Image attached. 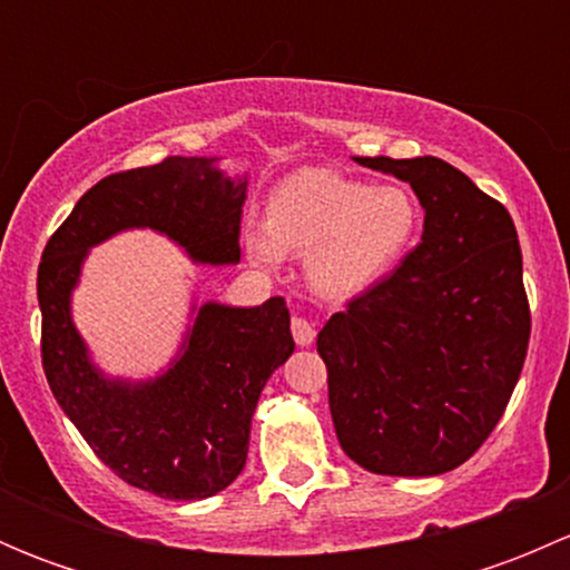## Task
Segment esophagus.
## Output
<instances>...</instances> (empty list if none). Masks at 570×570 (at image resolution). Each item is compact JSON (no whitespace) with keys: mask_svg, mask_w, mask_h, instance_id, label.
<instances>
[{"mask_svg":"<svg viewBox=\"0 0 570 570\" xmlns=\"http://www.w3.org/2000/svg\"><path fill=\"white\" fill-rule=\"evenodd\" d=\"M292 336H295V342L301 344V347H308V344L314 342V336H317V327H314V322H308L306 317H292Z\"/></svg>","mask_w":570,"mask_h":570,"instance_id":"34e87169","label":"esophagus"}]
</instances>
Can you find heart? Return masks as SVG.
I'll use <instances>...</instances> for the list:
<instances>
[{
	"label": "heart",
	"mask_w": 570,
	"mask_h": 570,
	"mask_svg": "<svg viewBox=\"0 0 570 570\" xmlns=\"http://www.w3.org/2000/svg\"><path fill=\"white\" fill-rule=\"evenodd\" d=\"M419 212L394 184L370 187L331 170H301L273 193L267 234L253 232L250 256L275 267L281 253L308 256V284L322 297L361 295L392 267L416 232Z\"/></svg>",
	"instance_id": "heart-1"
}]
</instances>
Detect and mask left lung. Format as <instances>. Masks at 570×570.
I'll list each match as a JSON object with an SVG mask.
<instances>
[{"label": "left lung", "instance_id": "obj_1", "mask_svg": "<svg viewBox=\"0 0 570 570\" xmlns=\"http://www.w3.org/2000/svg\"><path fill=\"white\" fill-rule=\"evenodd\" d=\"M407 181L422 243L317 336L338 444L372 474L469 461L524 370L532 314L513 217L439 157H355Z\"/></svg>", "mask_w": 570, "mask_h": 570}]
</instances>
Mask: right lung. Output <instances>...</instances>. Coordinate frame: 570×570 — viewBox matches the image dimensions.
I'll list each match as a JSON object with an SVG mask.
<instances>
[{
    "instance_id": "1",
    "label": "right lung",
    "mask_w": 570,
    "mask_h": 570,
    "mask_svg": "<svg viewBox=\"0 0 570 570\" xmlns=\"http://www.w3.org/2000/svg\"><path fill=\"white\" fill-rule=\"evenodd\" d=\"M243 204L245 181L223 178L204 157L120 170L77 200L38 264L40 358L57 405L112 474L163 499L215 497L243 471L258 394L295 350L286 301L206 303L174 370L126 386L90 366L68 297L90 245L120 228H157L195 262H239Z\"/></svg>"
}]
</instances>
